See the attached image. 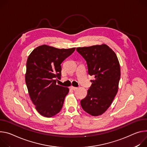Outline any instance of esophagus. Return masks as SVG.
Returning <instances> with one entry per match:
<instances>
[{
    "mask_svg": "<svg viewBox=\"0 0 147 147\" xmlns=\"http://www.w3.org/2000/svg\"><path fill=\"white\" fill-rule=\"evenodd\" d=\"M70 89H72V90H76L77 89H78V88H76V87H74V86H71L70 87Z\"/></svg>",
    "mask_w": 147,
    "mask_h": 147,
    "instance_id": "1",
    "label": "esophagus"
}]
</instances>
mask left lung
Listing matches in <instances>:
<instances>
[{
  "label": "left lung",
  "instance_id": "1",
  "mask_svg": "<svg viewBox=\"0 0 147 147\" xmlns=\"http://www.w3.org/2000/svg\"><path fill=\"white\" fill-rule=\"evenodd\" d=\"M76 51L86 60L89 75L94 76L87 96L80 101L81 106L93 116L102 115L118 92L120 67L117 57L105 44L78 47Z\"/></svg>",
  "mask_w": 147,
  "mask_h": 147
}]
</instances>
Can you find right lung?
<instances>
[{"label":"right lung","instance_id":"obj_1","mask_svg":"<svg viewBox=\"0 0 147 147\" xmlns=\"http://www.w3.org/2000/svg\"><path fill=\"white\" fill-rule=\"evenodd\" d=\"M75 50V48L58 49L42 45L28 57L26 84L36 109L44 117L55 116L62 107L69 89L57 85L55 79H61V64Z\"/></svg>","mask_w":147,"mask_h":147}]
</instances>
